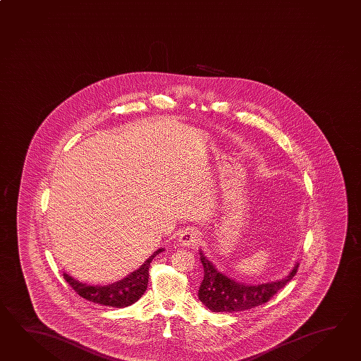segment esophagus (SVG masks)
Segmentation results:
<instances>
[{"instance_id":"34e87169","label":"esophagus","mask_w":361,"mask_h":361,"mask_svg":"<svg viewBox=\"0 0 361 361\" xmlns=\"http://www.w3.org/2000/svg\"><path fill=\"white\" fill-rule=\"evenodd\" d=\"M198 240H200V233H198L197 231L191 229V228L182 231L180 234H179V237H178V242L182 246H185V247H190V246L196 245V243H198Z\"/></svg>"}]
</instances>
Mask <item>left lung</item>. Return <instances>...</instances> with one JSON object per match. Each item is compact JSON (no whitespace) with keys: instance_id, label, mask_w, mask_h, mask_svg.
<instances>
[{"instance_id":"1","label":"left lung","mask_w":361,"mask_h":361,"mask_svg":"<svg viewBox=\"0 0 361 361\" xmlns=\"http://www.w3.org/2000/svg\"><path fill=\"white\" fill-rule=\"evenodd\" d=\"M200 259L204 267V281L198 288V298L209 310L214 312H233L248 310L268 302L276 292L296 276L298 264L292 269L290 274L276 282L262 284H245L238 283L231 276L220 273L202 251Z\"/></svg>"}]
</instances>
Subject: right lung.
<instances>
[{"label":"right lung","instance_id":"1","mask_svg":"<svg viewBox=\"0 0 361 361\" xmlns=\"http://www.w3.org/2000/svg\"><path fill=\"white\" fill-rule=\"evenodd\" d=\"M164 248H159L145 262L141 268L137 269L121 281L107 284V286H91L74 279L73 276L64 273V279L71 284V288L79 296L94 304L105 305L111 307H127L135 304L147 290L149 284V264L156 255L163 252Z\"/></svg>","mask_w":361,"mask_h":361}]
</instances>
